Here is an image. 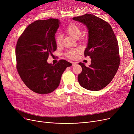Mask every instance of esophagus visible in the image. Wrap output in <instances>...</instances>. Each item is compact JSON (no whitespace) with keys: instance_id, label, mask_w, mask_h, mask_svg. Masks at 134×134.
<instances>
[{"instance_id":"1","label":"esophagus","mask_w":134,"mask_h":134,"mask_svg":"<svg viewBox=\"0 0 134 134\" xmlns=\"http://www.w3.org/2000/svg\"><path fill=\"white\" fill-rule=\"evenodd\" d=\"M72 65H73V66H74V65H76V63H77L74 62H72Z\"/></svg>"}]
</instances>
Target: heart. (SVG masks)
Returning a JSON list of instances; mask_svg holds the SVG:
<instances>
[{"label":"heart","instance_id":"b5f03b06","mask_svg":"<svg viewBox=\"0 0 134 134\" xmlns=\"http://www.w3.org/2000/svg\"><path fill=\"white\" fill-rule=\"evenodd\" d=\"M66 32L67 34L70 36L74 37V38H78L82 33V30L80 26L74 23H70L66 28ZM81 39L83 38V36L81 37ZM62 37L61 35L59 34L56 36L55 38L56 44L58 46H61L62 43ZM81 50L79 48H74L66 52V55L69 59H75L77 57L78 55L80 53Z\"/></svg>","mask_w":134,"mask_h":134}]
</instances>
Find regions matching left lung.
<instances>
[{
	"instance_id": "8db88e82",
	"label": "left lung",
	"mask_w": 134,
	"mask_h": 134,
	"mask_svg": "<svg viewBox=\"0 0 134 134\" xmlns=\"http://www.w3.org/2000/svg\"><path fill=\"white\" fill-rule=\"evenodd\" d=\"M73 19L88 28V44L84 55L91 59L88 67L79 63L82 72L78 75V81L85 89L99 91L112 81L119 68L120 56L117 40L111 25L92 14Z\"/></svg>"
}]
</instances>
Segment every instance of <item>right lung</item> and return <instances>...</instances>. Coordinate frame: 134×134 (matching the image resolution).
Returning a JSON list of instances; mask_svg holds the SVG:
<instances>
[{
	"label": "right lung",
	"mask_w": 134,
	"mask_h": 134,
	"mask_svg": "<svg viewBox=\"0 0 134 134\" xmlns=\"http://www.w3.org/2000/svg\"><path fill=\"white\" fill-rule=\"evenodd\" d=\"M58 19L37 20L28 25L16 47V68L21 79L33 92L50 93L59 86L62 73L72 63L60 60L55 65L47 59L56 50L55 34Z\"/></svg>",
	"instance_id": "right-lung-1"
}]
</instances>
